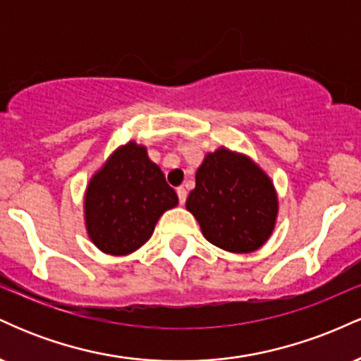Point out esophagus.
Segmentation results:
<instances>
[{
	"label": "esophagus",
	"instance_id": "34e87169",
	"mask_svg": "<svg viewBox=\"0 0 361 361\" xmlns=\"http://www.w3.org/2000/svg\"><path fill=\"white\" fill-rule=\"evenodd\" d=\"M176 193H178V200H180V205H183L186 202V197H188V192H186L183 186H180V188H176Z\"/></svg>",
	"mask_w": 361,
	"mask_h": 361
}]
</instances>
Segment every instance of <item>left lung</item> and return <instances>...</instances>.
Segmentation results:
<instances>
[{
  "label": "left lung",
  "mask_w": 361,
  "mask_h": 361,
  "mask_svg": "<svg viewBox=\"0 0 361 361\" xmlns=\"http://www.w3.org/2000/svg\"><path fill=\"white\" fill-rule=\"evenodd\" d=\"M186 210L200 224L207 241L246 255L271 238L279 219V193L256 161L221 146L207 152L198 166Z\"/></svg>",
  "instance_id": "obj_1"
}]
</instances>
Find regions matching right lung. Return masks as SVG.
<instances>
[{"mask_svg": "<svg viewBox=\"0 0 361 361\" xmlns=\"http://www.w3.org/2000/svg\"><path fill=\"white\" fill-rule=\"evenodd\" d=\"M176 205L178 195L147 147L130 139L106 157L86 185V234L105 255L128 256L151 239L161 215Z\"/></svg>", "mask_w": 361, "mask_h": 361, "instance_id": "right-lung-1", "label": "right lung"}]
</instances>
